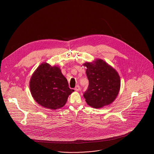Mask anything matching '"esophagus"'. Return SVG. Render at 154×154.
I'll return each instance as SVG.
<instances>
[{"label": "esophagus", "instance_id": "esophagus-1", "mask_svg": "<svg viewBox=\"0 0 154 154\" xmlns=\"http://www.w3.org/2000/svg\"><path fill=\"white\" fill-rule=\"evenodd\" d=\"M74 89H75V91H79L80 90V87L79 86V85H77L75 88H74Z\"/></svg>", "mask_w": 154, "mask_h": 154}]
</instances>
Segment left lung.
I'll return each instance as SVG.
<instances>
[{
	"instance_id": "obj_1",
	"label": "left lung",
	"mask_w": 154,
	"mask_h": 154,
	"mask_svg": "<svg viewBox=\"0 0 154 154\" xmlns=\"http://www.w3.org/2000/svg\"><path fill=\"white\" fill-rule=\"evenodd\" d=\"M88 89L84 97L89 106L99 109L113 102L119 91L121 80L117 72L102 59L86 62Z\"/></svg>"
}]
</instances>
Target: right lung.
Instances as JSON below:
<instances>
[{
    "instance_id": "add662e5",
    "label": "right lung",
    "mask_w": 154,
    "mask_h": 154,
    "mask_svg": "<svg viewBox=\"0 0 154 154\" xmlns=\"http://www.w3.org/2000/svg\"><path fill=\"white\" fill-rule=\"evenodd\" d=\"M31 94L38 104L56 110L62 107L73 91L58 66L44 62L37 68L30 80Z\"/></svg>"
}]
</instances>
